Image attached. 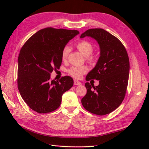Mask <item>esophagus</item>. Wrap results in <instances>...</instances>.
<instances>
[{
  "instance_id": "34e87169",
  "label": "esophagus",
  "mask_w": 149,
  "mask_h": 149,
  "mask_svg": "<svg viewBox=\"0 0 149 149\" xmlns=\"http://www.w3.org/2000/svg\"><path fill=\"white\" fill-rule=\"evenodd\" d=\"M74 85L81 86V85H82V83H81V82H79V81H78L74 79Z\"/></svg>"
}]
</instances>
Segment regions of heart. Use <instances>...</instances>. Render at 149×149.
Here are the masks:
<instances>
[{"mask_svg":"<svg viewBox=\"0 0 149 149\" xmlns=\"http://www.w3.org/2000/svg\"><path fill=\"white\" fill-rule=\"evenodd\" d=\"M76 48L78 51L82 54V55L87 58V60L89 62L94 61V58L90 56V55L93 52V46L87 41H81L76 44ZM70 51V48L69 47L66 46L62 49L61 52V58L63 60H66L68 57L69 53ZM88 71L86 66H73L70 68L68 70V73L73 76V77L76 78H79L82 76V75L86 73Z\"/></svg>","mask_w":149,"mask_h":149,"instance_id":"heart-1","label":"heart"}]
</instances>
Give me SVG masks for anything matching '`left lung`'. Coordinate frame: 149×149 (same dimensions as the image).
Instances as JSON below:
<instances>
[{"mask_svg": "<svg viewBox=\"0 0 149 149\" xmlns=\"http://www.w3.org/2000/svg\"><path fill=\"white\" fill-rule=\"evenodd\" d=\"M94 39L100 48V56L86 80H99V85L85 83L86 94L81 103L85 109L103 116L117 109L124 100L129 75V60L127 51L120 40L102 29L84 31L81 38Z\"/></svg>", "mask_w": 149, "mask_h": 149, "instance_id": "1", "label": "left lung"}]
</instances>
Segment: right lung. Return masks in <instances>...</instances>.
Masks as SVG:
<instances>
[{"label":"right lung","mask_w":149,"mask_h":149,"mask_svg":"<svg viewBox=\"0 0 149 149\" xmlns=\"http://www.w3.org/2000/svg\"><path fill=\"white\" fill-rule=\"evenodd\" d=\"M78 30L45 28L25 42L18 58V89L30 109L48 113L60 107L63 94L73 86L70 76L50 80V74L61 65V52Z\"/></svg>","instance_id":"add662e5"}]
</instances>
